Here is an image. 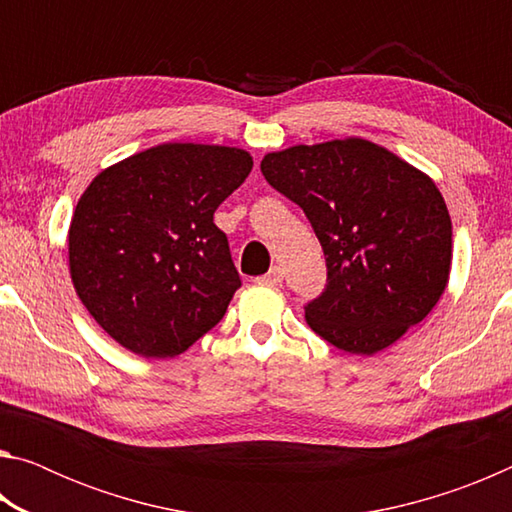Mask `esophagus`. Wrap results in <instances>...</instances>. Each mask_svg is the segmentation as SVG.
<instances>
[{
	"label": "esophagus",
	"mask_w": 512,
	"mask_h": 512,
	"mask_svg": "<svg viewBox=\"0 0 512 512\" xmlns=\"http://www.w3.org/2000/svg\"><path fill=\"white\" fill-rule=\"evenodd\" d=\"M282 280H284V271H282L280 266H273L271 271H268L266 275L257 277V282H262V284H271V287H277V284H282Z\"/></svg>",
	"instance_id": "obj_1"
}]
</instances>
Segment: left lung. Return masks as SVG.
Returning <instances> with one entry per match:
<instances>
[{
    "mask_svg": "<svg viewBox=\"0 0 512 512\" xmlns=\"http://www.w3.org/2000/svg\"><path fill=\"white\" fill-rule=\"evenodd\" d=\"M262 173L323 246L325 291L305 307L318 336L370 357L427 318L452 268V219L427 173L361 137L266 153Z\"/></svg>",
    "mask_w": 512,
    "mask_h": 512,
    "instance_id": "8db88e82",
    "label": "left lung"
}]
</instances>
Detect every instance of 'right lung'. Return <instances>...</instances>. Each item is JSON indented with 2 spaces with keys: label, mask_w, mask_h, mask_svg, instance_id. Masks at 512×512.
Returning <instances> with one entry per match:
<instances>
[{
  "label": "right lung",
  "mask_w": 512,
  "mask_h": 512,
  "mask_svg": "<svg viewBox=\"0 0 512 512\" xmlns=\"http://www.w3.org/2000/svg\"><path fill=\"white\" fill-rule=\"evenodd\" d=\"M250 169L244 149L169 142L85 189L69 225V275L121 348L176 357L223 318L241 280L214 212Z\"/></svg>",
  "instance_id": "obj_1"
}]
</instances>
